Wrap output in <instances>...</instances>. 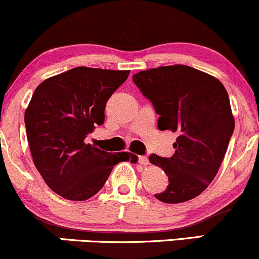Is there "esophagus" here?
Masks as SVG:
<instances>
[{"instance_id":"obj_1","label":"esophagus","mask_w":259,"mask_h":259,"mask_svg":"<svg viewBox=\"0 0 259 259\" xmlns=\"http://www.w3.org/2000/svg\"><path fill=\"white\" fill-rule=\"evenodd\" d=\"M139 163H140V164H142V165H145V167H146V165L150 164V160H148L146 156H140L139 157Z\"/></svg>"}]
</instances>
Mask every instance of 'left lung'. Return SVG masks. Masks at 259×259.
<instances>
[{"mask_svg": "<svg viewBox=\"0 0 259 259\" xmlns=\"http://www.w3.org/2000/svg\"><path fill=\"white\" fill-rule=\"evenodd\" d=\"M133 81L159 115L158 129L177 133L170 158L151 154L169 185L154 195L164 203L197 197L218 173L234 133L235 119L224 85L214 76L183 64L136 73Z\"/></svg>", "mask_w": 259, "mask_h": 259, "instance_id": "1", "label": "left lung"}]
</instances>
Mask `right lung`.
Masks as SVG:
<instances>
[{"mask_svg":"<svg viewBox=\"0 0 259 259\" xmlns=\"http://www.w3.org/2000/svg\"><path fill=\"white\" fill-rule=\"evenodd\" d=\"M129 73L76 67L44 80L32 94L24 114L32 162L65 200H88L102 189L115 164L138 160L130 152L112 154L85 142L103 124L107 101Z\"/></svg>","mask_w":259,"mask_h":259,"instance_id":"1","label":"right lung"}]
</instances>
